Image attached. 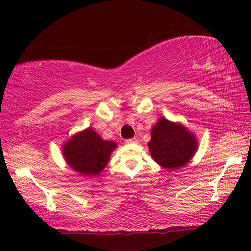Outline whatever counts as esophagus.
I'll return each mask as SVG.
<instances>
[{"mask_svg":"<svg viewBox=\"0 0 251 251\" xmlns=\"http://www.w3.org/2000/svg\"><path fill=\"white\" fill-rule=\"evenodd\" d=\"M126 143L127 144H135V143H137V138H128V139H126Z\"/></svg>","mask_w":251,"mask_h":251,"instance_id":"esophagus-1","label":"esophagus"}]
</instances>
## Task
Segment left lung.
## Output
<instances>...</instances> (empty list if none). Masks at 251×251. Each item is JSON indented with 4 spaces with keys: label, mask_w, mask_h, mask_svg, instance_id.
I'll return each instance as SVG.
<instances>
[{
    "label": "left lung",
    "mask_w": 251,
    "mask_h": 251,
    "mask_svg": "<svg viewBox=\"0 0 251 251\" xmlns=\"http://www.w3.org/2000/svg\"><path fill=\"white\" fill-rule=\"evenodd\" d=\"M148 150L157 164L172 169L185 166L197 151L195 135L186 127L161 117L152 127Z\"/></svg>",
    "instance_id": "1"
}]
</instances>
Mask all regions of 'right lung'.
Returning <instances> with one entry per match:
<instances>
[{
	"instance_id": "right-lung-1",
	"label": "right lung",
	"mask_w": 251,
	"mask_h": 251,
	"mask_svg": "<svg viewBox=\"0 0 251 251\" xmlns=\"http://www.w3.org/2000/svg\"><path fill=\"white\" fill-rule=\"evenodd\" d=\"M117 144L104 141L94 129L87 128L74 135L63 146L67 165L85 176H95L108 164Z\"/></svg>"
}]
</instances>
